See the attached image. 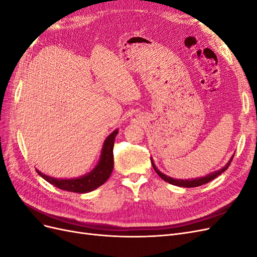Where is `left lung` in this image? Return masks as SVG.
<instances>
[{
  "label": "left lung",
  "mask_w": 257,
  "mask_h": 257,
  "mask_svg": "<svg viewBox=\"0 0 257 257\" xmlns=\"http://www.w3.org/2000/svg\"><path fill=\"white\" fill-rule=\"evenodd\" d=\"M232 158H234V155L230 158V160L227 162V164L225 165L224 167H222L221 169L216 170V172H213V173H210L209 175L205 176V177H201V178H196V179H189V180H181V179H174L172 177H168L166 175H164L163 173H161L160 170L155 167L154 165V162L153 160L151 159V163H152V166L155 170V173H157L163 180L170 183V184H174V185H177V186H182V188H195V186H199V185H203V184H206L208 182H210L211 180H213V179H215L217 176H220L222 173H224L225 170H226L228 168V166L230 165V162L232 161Z\"/></svg>",
  "instance_id": "1"
}]
</instances>
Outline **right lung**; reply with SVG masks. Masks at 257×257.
<instances>
[{"instance_id":"1","label":"right lung","mask_w":257,"mask_h":257,"mask_svg":"<svg viewBox=\"0 0 257 257\" xmlns=\"http://www.w3.org/2000/svg\"><path fill=\"white\" fill-rule=\"evenodd\" d=\"M118 134V130H114L112 133L108 136L105 142L102 152H100V158L97 165L92 169L87 175L75 179H57L53 177H49L44 175L40 170L36 169L41 177H43L46 181H48L52 185L57 188L74 192V193H88L93 190L97 189L98 186L104 184L108 178L110 177L113 169V144L114 138Z\"/></svg>"}]
</instances>
